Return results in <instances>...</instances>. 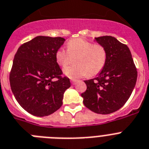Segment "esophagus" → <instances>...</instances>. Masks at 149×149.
<instances>
[{"mask_svg": "<svg viewBox=\"0 0 149 149\" xmlns=\"http://www.w3.org/2000/svg\"><path fill=\"white\" fill-rule=\"evenodd\" d=\"M71 82H72V84H75V83H76V82H77V80H72V81H71Z\"/></svg>", "mask_w": 149, "mask_h": 149, "instance_id": "1", "label": "esophagus"}]
</instances>
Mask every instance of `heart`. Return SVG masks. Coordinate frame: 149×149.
<instances>
[{"label":"heart","instance_id":"obj_1","mask_svg":"<svg viewBox=\"0 0 149 149\" xmlns=\"http://www.w3.org/2000/svg\"><path fill=\"white\" fill-rule=\"evenodd\" d=\"M68 49L59 48L56 52L57 63L65 68L76 58L75 66L64 69L65 75L77 79L87 75L96 76L103 70L107 62V50L102 45L95 44L84 38L72 39L67 44Z\"/></svg>","mask_w":149,"mask_h":149}]
</instances>
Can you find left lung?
<instances>
[{
	"mask_svg": "<svg viewBox=\"0 0 149 149\" xmlns=\"http://www.w3.org/2000/svg\"><path fill=\"white\" fill-rule=\"evenodd\" d=\"M95 39L107 50V62L98 77L84 81L87 90L81 96L85 106L93 112L111 114L123 107L131 95L137 70L126 44L111 36Z\"/></svg>",
	"mask_w": 149,
	"mask_h": 149,
	"instance_id": "1",
	"label": "left lung"
}]
</instances>
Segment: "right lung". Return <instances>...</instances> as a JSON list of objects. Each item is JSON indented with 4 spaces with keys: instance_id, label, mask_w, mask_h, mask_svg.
Segmentation results:
<instances>
[{
    "instance_id": "1",
    "label": "right lung",
    "mask_w": 149,
    "mask_h": 149,
    "mask_svg": "<svg viewBox=\"0 0 149 149\" xmlns=\"http://www.w3.org/2000/svg\"><path fill=\"white\" fill-rule=\"evenodd\" d=\"M65 40L61 37L38 36L22 44L14 56L11 90L19 104L35 116H48L57 111L71 86L56 59V52Z\"/></svg>"
}]
</instances>
